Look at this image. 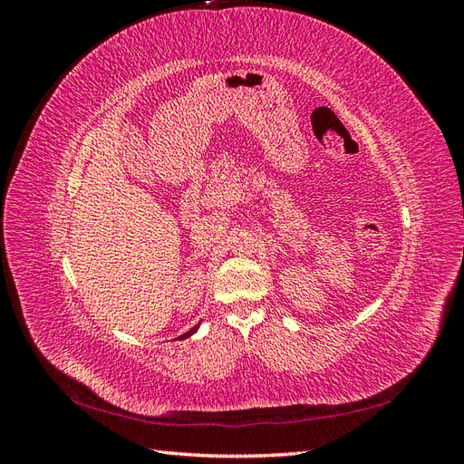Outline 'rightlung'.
I'll return each instance as SVG.
<instances>
[{
  "instance_id": "obj_1",
  "label": "right lung",
  "mask_w": 464,
  "mask_h": 464,
  "mask_svg": "<svg viewBox=\"0 0 464 464\" xmlns=\"http://www.w3.org/2000/svg\"><path fill=\"white\" fill-rule=\"evenodd\" d=\"M195 331H198V327H193V329H191V331H188L186 334H181V336H179V339H188V336H191V334H193Z\"/></svg>"
}]
</instances>
